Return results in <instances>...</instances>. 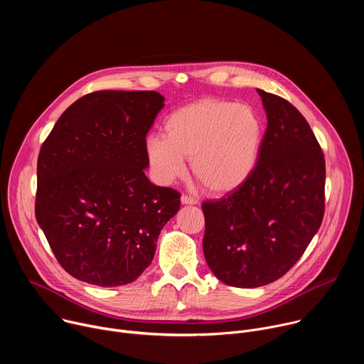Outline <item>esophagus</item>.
I'll use <instances>...</instances> for the list:
<instances>
[{
  "label": "esophagus",
  "mask_w": 364,
  "mask_h": 364,
  "mask_svg": "<svg viewBox=\"0 0 364 364\" xmlns=\"http://www.w3.org/2000/svg\"><path fill=\"white\" fill-rule=\"evenodd\" d=\"M181 203L183 204H197V200L190 197V196H187V194H183L181 196Z\"/></svg>",
  "instance_id": "1"
}]
</instances>
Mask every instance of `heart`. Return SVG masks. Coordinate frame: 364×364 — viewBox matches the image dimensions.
Here are the masks:
<instances>
[{
	"instance_id": "1",
	"label": "heart",
	"mask_w": 364,
	"mask_h": 364,
	"mask_svg": "<svg viewBox=\"0 0 364 364\" xmlns=\"http://www.w3.org/2000/svg\"><path fill=\"white\" fill-rule=\"evenodd\" d=\"M166 135L148 138V161L163 181L186 173V159L200 184L229 193L253 173L264 141V124L255 109L233 102L203 99L174 111Z\"/></svg>"
}]
</instances>
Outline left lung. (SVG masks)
Segmentation results:
<instances>
[{"label":"left lung","mask_w":364,"mask_h":364,"mask_svg":"<svg viewBox=\"0 0 364 364\" xmlns=\"http://www.w3.org/2000/svg\"><path fill=\"white\" fill-rule=\"evenodd\" d=\"M257 93L268 127L253 173L226 197L201 204L205 262L237 288L284 277L320 229L326 207V160L313 129L287 99Z\"/></svg>","instance_id":"8db88e82"}]
</instances>
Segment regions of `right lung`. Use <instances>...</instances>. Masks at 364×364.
<instances>
[{"mask_svg": "<svg viewBox=\"0 0 364 364\" xmlns=\"http://www.w3.org/2000/svg\"><path fill=\"white\" fill-rule=\"evenodd\" d=\"M154 90H97L77 99L43 142L36 219L58 262L99 287L135 281L151 264L181 194L152 184L146 134L164 107Z\"/></svg>", "mask_w": 364, "mask_h": 364, "instance_id": "1", "label": "right lung"}]
</instances>
